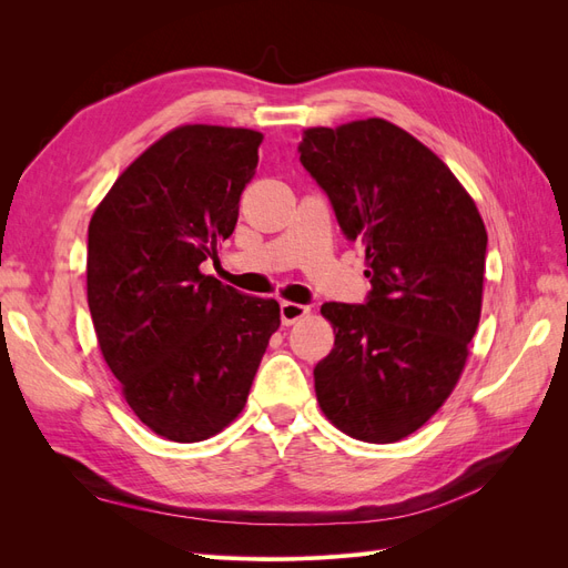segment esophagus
Segmentation results:
<instances>
[{"label":"esophagus","mask_w":568,"mask_h":568,"mask_svg":"<svg viewBox=\"0 0 568 568\" xmlns=\"http://www.w3.org/2000/svg\"><path fill=\"white\" fill-rule=\"evenodd\" d=\"M307 313H311V307L301 305V303H291V301H282L280 305V315H282V324L291 326L296 324L298 320H303Z\"/></svg>","instance_id":"obj_1"}]
</instances>
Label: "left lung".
<instances>
[{
    "instance_id": "obj_1",
    "label": "left lung",
    "mask_w": 568,
    "mask_h": 568,
    "mask_svg": "<svg viewBox=\"0 0 568 568\" xmlns=\"http://www.w3.org/2000/svg\"><path fill=\"white\" fill-rule=\"evenodd\" d=\"M301 163L338 225L365 246V305L324 303L334 348L315 367L317 403L365 443L415 434L450 398L484 303L488 234L436 153L384 118L307 128Z\"/></svg>"
}]
</instances>
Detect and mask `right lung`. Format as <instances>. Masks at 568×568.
<instances>
[{"label":"right lung","mask_w":568,"mask_h":568,"mask_svg":"<svg viewBox=\"0 0 568 568\" xmlns=\"http://www.w3.org/2000/svg\"><path fill=\"white\" fill-rule=\"evenodd\" d=\"M263 134L180 125L136 156L88 230V303L101 355L153 434L199 443L244 409L280 303L201 272L232 236Z\"/></svg>","instance_id":"add662e5"}]
</instances>
